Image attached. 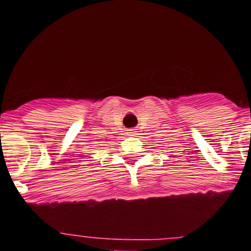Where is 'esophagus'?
Instances as JSON below:
<instances>
[{
    "mask_svg": "<svg viewBox=\"0 0 251 251\" xmlns=\"http://www.w3.org/2000/svg\"><path fill=\"white\" fill-rule=\"evenodd\" d=\"M127 135H128V136H135V135H136V131L133 130V128H131V130H127Z\"/></svg>",
    "mask_w": 251,
    "mask_h": 251,
    "instance_id": "esophagus-1",
    "label": "esophagus"
}]
</instances>
